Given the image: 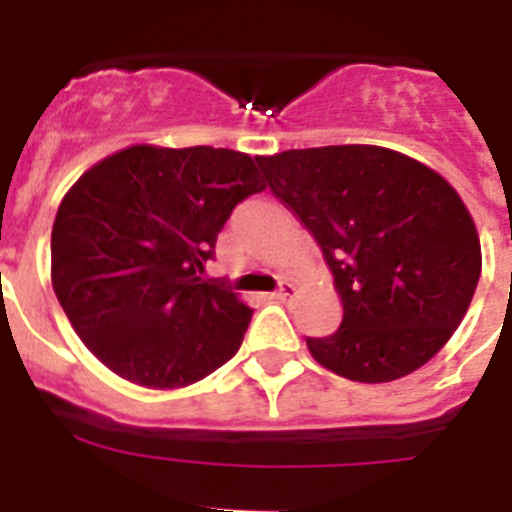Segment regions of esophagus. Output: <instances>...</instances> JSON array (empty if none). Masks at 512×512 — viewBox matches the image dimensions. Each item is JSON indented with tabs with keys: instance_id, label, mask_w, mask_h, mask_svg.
Masks as SVG:
<instances>
[{
	"instance_id": "esophagus-1",
	"label": "esophagus",
	"mask_w": 512,
	"mask_h": 512,
	"mask_svg": "<svg viewBox=\"0 0 512 512\" xmlns=\"http://www.w3.org/2000/svg\"><path fill=\"white\" fill-rule=\"evenodd\" d=\"M295 292H297L295 282H289V279H284L282 287H279L277 292H274V300L284 302V300H289V297H295Z\"/></svg>"
}]
</instances>
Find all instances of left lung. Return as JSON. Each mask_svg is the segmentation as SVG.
<instances>
[{
  "label": "left lung",
  "mask_w": 512,
  "mask_h": 512,
  "mask_svg": "<svg viewBox=\"0 0 512 512\" xmlns=\"http://www.w3.org/2000/svg\"><path fill=\"white\" fill-rule=\"evenodd\" d=\"M310 230L341 297L333 336L307 338L338 377H408L446 346L482 271L477 225L431 166L382 146L292 148L256 158Z\"/></svg>",
  "instance_id": "8db88e82"
}]
</instances>
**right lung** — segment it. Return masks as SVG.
<instances>
[{
    "label": "right lung",
    "mask_w": 512,
    "mask_h": 512,
    "mask_svg": "<svg viewBox=\"0 0 512 512\" xmlns=\"http://www.w3.org/2000/svg\"><path fill=\"white\" fill-rule=\"evenodd\" d=\"M256 164L230 148L138 143L97 161L63 194L53 292L117 377L179 390L241 348L251 307L200 274L233 207L266 189Z\"/></svg>",
    "instance_id": "add662e5"
}]
</instances>
